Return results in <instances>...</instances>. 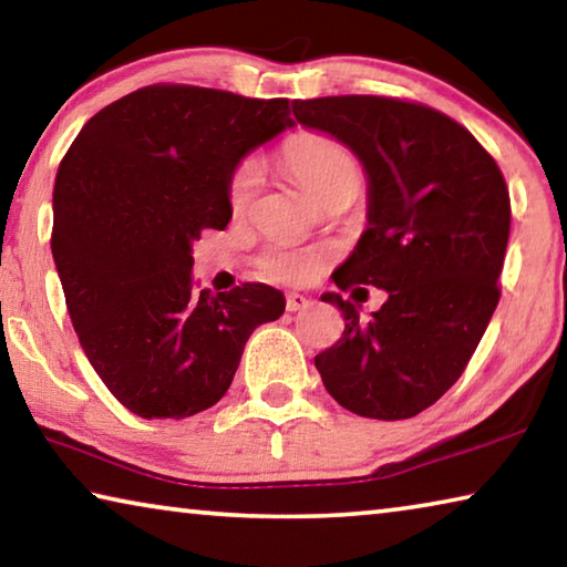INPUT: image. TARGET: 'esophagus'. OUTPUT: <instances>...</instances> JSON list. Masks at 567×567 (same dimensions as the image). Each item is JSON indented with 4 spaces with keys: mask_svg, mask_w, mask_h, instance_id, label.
I'll return each instance as SVG.
<instances>
[{
    "mask_svg": "<svg viewBox=\"0 0 567 567\" xmlns=\"http://www.w3.org/2000/svg\"><path fill=\"white\" fill-rule=\"evenodd\" d=\"M285 307H287V312H300V310H307V307H310V300H307L305 295L290 292V295H287Z\"/></svg>",
    "mask_w": 567,
    "mask_h": 567,
    "instance_id": "esophagus-1",
    "label": "esophagus"
}]
</instances>
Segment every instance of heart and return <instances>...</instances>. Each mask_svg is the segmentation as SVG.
<instances>
[{
  "instance_id": "heart-1",
  "label": "heart",
  "mask_w": 567,
  "mask_h": 567,
  "mask_svg": "<svg viewBox=\"0 0 567 567\" xmlns=\"http://www.w3.org/2000/svg\"><path fill=\"white\" fill-rule=\"evenodd\" d=\"M282 159L290 167L305 189L320 199L328 197L334 187L358 185L360 167L348 147L328 134L305 132L297 134L282 147ZM262 187V169L257 159H239L227 177V205L235 215L247 213L252 207L257 192ZM328 265V252L320 247L300 245H272L257 257V267L262 275L277 282L302 285L322 272Z\"/></svg>"
}]
</instances>
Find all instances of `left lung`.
Masks as SVG:
<instances>
[{
  "label": "left lung",
  "instance_id": "obj_1",
  "mask_svg": "<svg viewBox=\"0 0 567 567\" xmlns=\"http://www.w3.org/2000/svg\"><path fill=\"white\" fill-rule=\"evenodd\" d=\"M292 112L368 172V229L334 285L388 292L370 320L342 295H322L342 310L344 330L315 368L354 415H417L463 375L501 300L511 235L503 172L463 124L420 102L342 94L295 100Z\"/></svg>",
  "mask_w": 567,
  "mask_h": 567
}]
</instances>
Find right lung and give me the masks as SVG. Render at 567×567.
<instances>
[{
    "label": "right lung",
    "instance_id": "add662e5",
    "mask_svg": "<svg viewBox=\"0 0 567 567\" xmlns=\"http://www.w3.org/2000/svg\"><path fill=\"white\" fill-rule=\"evenodd\" d=\"M292 127L290 100L150 84L84 124L52 192V255L92 368L145 420L197 415L233 385L245 342L285 312L280 290L192 287V243L225 229L227 177Z\"/></svg>",
    "mask_w": 567,
    "mask_h": 567
}]
</instances>
